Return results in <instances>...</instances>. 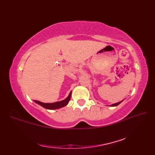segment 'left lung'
Listing matches in <instances>:
<instances>
[{"mask_svg":"<svg viewBox=\"0 0 155 155\" xmlns=\"http://www.w3.org/2000/svg\"><path fill=\"white\" fill-rule=\"evenodd\" d=\"M122 101H120V102H118V103H114V104H111L110 105V106H112V107H115V106H117V105H118V104H119L120 103H121V102Z\"/></svg>","mask_w":155,"mask_h":155,"instance_id":"1","label":"left lung"}]
</instances>
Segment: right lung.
<instances>
[{
    "instance_id": "obj_1",
    "label": "right lung",
    "mask_w": 155,
    "mask_h": 155,
    "mask_svg": "<svg viewBox=\"0 0 155 155\" xmlns=\"http://www.w3.org/2000/svg\"><path fill=\"white\" fill-rule=\"evenodd\" d=\"M71 92L70 94L68 96V97L67 98H65L64 100L59 101V102H56V103H42V102H40L38 101H36L35 100V103H37V104H40L41 106H42V107H44L47 109H57V108H60L61 107H63L64 106H66L68 103V101H70L71 97Z\"/></svg>"
}]
</instances>
